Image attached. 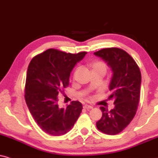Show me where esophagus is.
Instances as JSON below:
<instances>
[{
	"instance_id": "1",
	"label": "esophagus",
	"mask_w": 158,
	"mask_h": 158,
	"mask_svg": "<svg viewBox=\"0 0 158 158\" xmlns=\"http://www.w3.org/2000/svg\"><path fill=\"white\" fill-rule=\"evenodd\" d=\"M84 108L88 110V109H93V106H89V105H85V106H84Z\"/></svg>"
}]
</instances>
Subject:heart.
Masks as SVG:
<instances>
[{
    "label": "heart",
    "mask_w": 158,
    "mask_h": 158,
    "mask_svg": "<svg viewBox=\"0 0 158 158\" xmlns=\"http://www.w3.org/2000/svg\"><path fill=\"white\" fill-rule=\"evenodd\" d=\"M91 66L93 68V71H95V70H100V69H103L105 71H106V65L103 62L101 61H93L92 63Z\"/></svg>",
    "instance_id": "1"
}]
</instances>
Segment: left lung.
Masks as SVG:
<instances>
[{
  "label": "left lung",
  "instance_id": "obj_1",
  "mask_svg": "<svg viewBox=\"0 0 158 158\" xmlns=\"http://www.w3.org/2000/svg\"><path fill=\"white\" fill-rule=\"evenodd\" d=\"M111 68L109 100L114 107L110 111L101 106L102 117L96 123L97 128L107 135L118 134L129 125L136 113L139 98L141 75L134 59L123 49L105 48L95 52Z\"/></svg>",
  "mask_w": 158,
  "mask_h": 158
}]
</instances>
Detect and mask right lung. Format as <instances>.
<instances>
[{"label":"right lung","instance_id":"1","mask_svg":"<svg viewBox=\"0 0 158 158\" xmlns=\"http://www.w3.org/2000/svg\"><path fill=\"white\" fill-rule=\"evenodd\" d=\"M86 54L49 49L35 56L30 63L26 76L25 101L35 123L48 134H65L80 115L82 104L79 101H72L66 108H60L57 95L69 86L70 73Z\"/></svg>","mask_w":158,"mask_h":158}]
</instances>
